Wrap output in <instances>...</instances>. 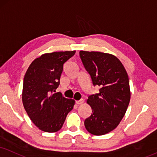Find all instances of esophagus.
<instances>
[{
	"instance_id": "obj_1",
	"label": "esophagus",
	"mask_w": 157,
	"mask_h": 157,
	"mask_svg": "<svg viewBox=\"0 0 157 157\" xmlns=\"http://www.w3.org/2000/svg\"><path fill=\"white\" fill-rule=\"evenodd\" d=\"M84 100L81 99V100H77V101H75V103H76L77 105H81V104L84 103Z\"/></svg>"
}]
</instances>
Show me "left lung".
Here are the masks:
<instances>
[{"instance_id":"left-lung-1","label":"left lung","mask_w":157,"mask_h":157,"mask_svg":"<svg viewBox=\"0 0 157 157\" xmlns=\"http://www.w3.org/2000/svg\"><path fill=\"white\" fill-rule=\"evenodd\" d=\"M80 58L98 93L88 97L92 114L84 121L86 130L102 135L113 130L122 119L130 100L128 75L115 56L99 52L80 51Z\"/></svg>"}]
</instances>
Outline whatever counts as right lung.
<instances>
[{"mask_svg": "<svg viewBox=\"0 0 157 157\" xmlns=\"http://www.w3.org/2000/svg\"><path fill=\"white\" fill-rule=\"evenodd\" d=\"M75 53L67 51L42 55L33 61L25 75L23 105L33 123L44 132L59 130L74 105V100L55 92L59 85L63 65Z\"/></svg>", "mask_w": 157, "mask_h": 157, "instance_id": "add662e5", "label": "right lung"}]
</instances>
